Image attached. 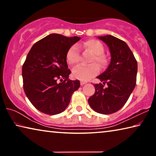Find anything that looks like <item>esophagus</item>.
I'll return each mask as SVG.
<instances>
[{"instance_id": "1", "label": "esophagus", "mask_w": 156, "mask_h": 156, "mask_svg": "<svg viewBox=\"0 0 156 156\" xmlns=\"http://www.w3.org/2000/svg\"><path fill=\"white\" fill-rule=\"evenodd\" d=\"M86 83H87V82H86V81H80V84H81L82 86L84 85V84H86Z\"/></svg>"}]
</instances>
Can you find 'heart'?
Wrapping results in <instances>:
<instances>
[{"instance_id": "obj_1", "label": "heart", "mask_w": 156, "mask_h": 156, "mask_svg": "<svg viewBox=\"0 0 156 156\" xmlns=\"http://www.w3.org/2000/svg\"><path fill=\"white\" fill-rule=\"evenodd\" d=\"M83 48L92 54V57L89 61L91 64L87 66H79L75 68L73 70V76L78 80H87L99 73V66L102 69L106 68L109 64V60L103 53L105 51L103 44L99 41L91 39L84 42ZM66 58L70 65H78L80 60V54L76 44L69 47L66 54Z\"/></svg>"}]
</instances>
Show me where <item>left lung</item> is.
I'll list each match as a JSON object with an SVG mask.
<instances>
[{
    "label": "left lung",
    "mask_w": 156,
    "mask_h": 156,
    "mask_svg": "<svg viewBox=\"0 0 156 156\" xmlns=\"http://www.w3.org/2000/svg\"><path fill=\"white\" fill-rule=\"evenodd\" d=\"M98 38L109 47L112 58L107 70L97 77L102 83L94 84L96 91L88 102L95 112L112 114L125 105L135 88L138 63L125 41L112 35Z\"/></svg>",
    "instance_id": "obj_1"
}]
</instances>
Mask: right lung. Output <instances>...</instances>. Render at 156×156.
Here are the masks:
<instances>
[{
    "mask_svg": "<svg viewBox=\"0 0 156 156\" xmlns=\"http://www.w3.org/2000/svg\"><path fill=\"white\" fill-rule=\"evenodd\" d=\"M51 34L38 41L29 51L23 65V89L36 109L48 115L62 112L71 97L80 87V81L71 80L66 54L80 40Z\"/></svg>",
    "mask_w": 156,
    "mask_h": 156,
    "instance_id": "add662e5",
    "label": "right lung"
}]
</instances>
